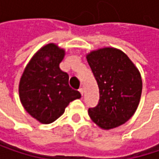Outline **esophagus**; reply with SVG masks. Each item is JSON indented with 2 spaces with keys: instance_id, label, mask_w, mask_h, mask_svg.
Listing matches in <instances>:
<instances>
[{
  "instance_id": "34e87169",
  "label": "esophagus",
  "mask_w": 159,
  "mask_h": 159,
  "mask_svg": "<svg viewBox=\"0 0 159 159\" xmlns=\"http://www.w3.org/2000/svg\"><path fill=\"white\" fill-rule=\"evenodd\" d=\"M79 92H80V94L83 96V94H84V89H83V88H79Z\"/></svg>"
}]
</instances>
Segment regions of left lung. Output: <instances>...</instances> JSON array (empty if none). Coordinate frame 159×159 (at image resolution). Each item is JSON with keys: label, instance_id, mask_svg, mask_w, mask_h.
<instances>
[{"label": "left lung", "instance_id": "1", "mask_svg": "<svg viewBox=\"0 0 159 159\" xmlns=\"http://www.w3.org/2000/svg\"><path fill=\"white\" fill-rule=\"evenodd\" d=\"M86 59L99 88L98 105L88 109L91 120L105 130L125 123L140 102L143 83L138 69L114 48L91 51Z\"/></svg>", "mask_w": 159, "mask_h": 159}]
</instances>
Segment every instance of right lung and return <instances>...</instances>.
<instances>
[{
  "mask_svg": "<svg viewBox=\"0 0 159 159\" xmlns=\"http://www.w3.org/2000/svg\"><path fill=\"white\" fill-rule=\"evenodd\" d=\"M65 51L49 43L26 65L19 83V97L25 110L41 123L61 117L69 103L81 98L69 85V75L60 69Z\"/></svg>",
  "mask_w": 159,
  "mask_h": 159,
  "instance_id": "add662e5",
  "label": "right lung"
}]
</instances>
